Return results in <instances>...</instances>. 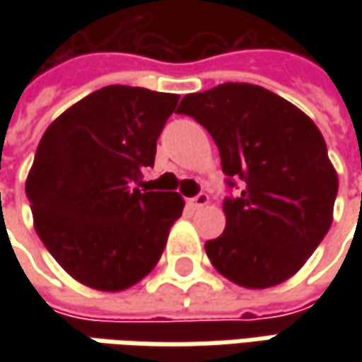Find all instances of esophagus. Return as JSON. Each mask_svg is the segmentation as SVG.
<instances>
[{
    "mask_svg": "<svg viewBox=\"0 0 362 362\" xmlns=\"http://www.w3.org/2000/svg\"><path fill=\"white\" fill-rule=\"evenodd\" d=\"M209 203V195L207 193H199V195H195V197H191L187 202V205L191 209H202Z\"/></svg>",
    "mask_w": 362,
    "mask_h": 362,
    "instance_id": "esophagus-1",
    "label": "esophagus"
}]
</instances>
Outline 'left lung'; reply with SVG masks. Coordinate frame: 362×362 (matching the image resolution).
Returning a JSON list of instances; mask_svg holds the SVG:
<instances>
[{"label":"left lung","mask_w":362,"mask_h":362,"mask_svg":"<svg viewBox=\"0 0 362 362\" xmlns=\"http://www.w3.org/2000/svg\"><path fill=\"white\" fill-rule=\"evenodd\" d=\"M216 141L228 185L226 230L205 243L221 276L243 288L282 284L306 264L332 223L339 177L318 127L256 84L226 82L183 96L177 108Z\"/></svg>","instance_id":"left-lung-1"}]
</instances>
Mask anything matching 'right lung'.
Wrapping results in <instances>:
<instances>
[{
	"label": "right lung",
	"instance_id": "1",
	"mask_svg": "<svg viewBox=\"0 0 362 362\" xmlns=\"http://www.w3.org/2000/svg\"><path fill=\"white\" fill-rule=\"evenodd\" d=\"M177 103L179 94L105 86L44 132L25 195L40 240L80 284L120 292L157 266L185 202L141 179Z\"/></svg>",
	"mask_w": 362,
	"mask_h": 362
}]
</instances>
